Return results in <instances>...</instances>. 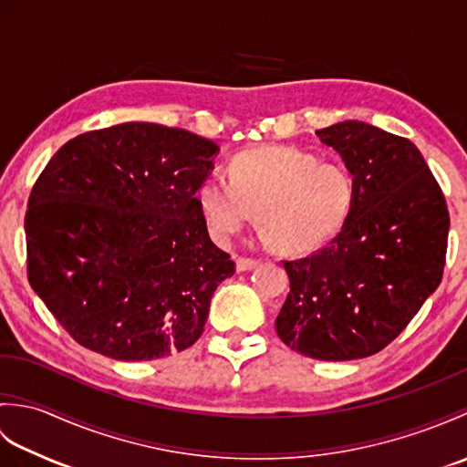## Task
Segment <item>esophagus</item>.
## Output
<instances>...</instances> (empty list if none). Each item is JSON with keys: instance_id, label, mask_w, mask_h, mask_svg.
Segmentation results:
<instances>
[{"instance_id": "obj_1", "label": "esophagus", "mask_w": 467, "mask_h": 467, "mask_svg": "<svg viewBox=\"0 0 467 467\" xmlns=\"http://www.w3.org/2000/svg\"><path fill=\"white\" fill-rule=\"evenodd\" d=\"M256 265H259V261H256V259H249V256H236V271H239V273L251 271V269H254Z\"/></svg>"}]
</instances>
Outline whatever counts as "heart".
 <instances>
[{"label":"heart","mask_w":467,"mask_h":467,"mask_svg":"<svg viewBox=\"0 0 467 467\" xmlns=\"http://www.w3.org/2000/svg\"><path fill=\"white\" fill-rule=\"evenodd\" d=\"M228 181L206 178L196 202L208 233L228 243L256 213L263 241L276 253L313 251L341 231L355 202L351 172L296 146L249 148L228 162Z\"/></svg>","instance_id":"obj_1"}]
</instances>
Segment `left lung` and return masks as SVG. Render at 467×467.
<instances>
[{"label": "left lung", "mask_w": 467, "mask_h": 467, "mask_svg": "<svg viewBox=\"0 0 467 467\" xmlns=\"http://www.w3.org/2000/svg\"><path fill=\"white\" fill-rule=\"evenodd\" d=\"M317 136L353 174L355 202L325 249L285 261L291 291L275 327L305 357L361 359L389 345L440 286L450 213L408 138L357 120Z\"/></svg>", "instance_id": "left-lung-1"}]
</instances>
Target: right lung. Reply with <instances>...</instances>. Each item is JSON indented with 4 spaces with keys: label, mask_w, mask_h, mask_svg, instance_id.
<instances>
[{
    "label": "right lung",
    "mask_w": 467,
    "mask_h": 467,
    "mask_svg": "<svg viewBox=\"0 0 467 467\" xmlns=\"http://www.w3.org/2000/svg\"><path fill=\"white\" fill-rule=\"evenodd\" d=\"M214 154L182 128L124 122L72 138L39 174L27 279L86 349L150 361L202 335L216 286L234 275L196 202Z\"/></svg>",
    "instance_id": "right-lung-1"
}]
</instances>
